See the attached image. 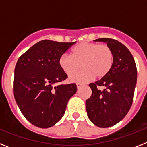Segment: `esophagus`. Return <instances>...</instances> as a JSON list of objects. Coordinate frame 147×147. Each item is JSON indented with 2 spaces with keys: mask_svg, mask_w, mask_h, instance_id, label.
Wrapping results in <instances>:
<instances>
[{
  "mask_svg": "<svg viewBox=\"0 0 147 147\" xmlns=\"http://www.w3.org/2000/svg\"><path fill=\"white\" fill-rule=\"evenodd\" d=\"M81 86H82V84L81 83H76V88H78V89H79V88H81Z\"/></svg>",
  "mask_w": 147,
  "mask_h": 147,
  "instance_id": "esophagus-1",
  "label": "esophagus"
}]
</instances>
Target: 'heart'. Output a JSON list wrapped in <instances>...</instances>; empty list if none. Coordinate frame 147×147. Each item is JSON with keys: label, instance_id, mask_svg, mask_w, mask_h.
Returning a JSON list of instances; mask_svg holds the SVG:
<instances>
[{"label": "heart", "instance_id": "heart-1", "mask_svg": "<svg viewBox=\"0 0 147 147\" xmlns=\"http://www.w3.org/2000/svg\"><path fill=\"white\" fill-rule=\"evenodd\" d=\"M71 55H61L59 65L67 75L72 74L83 65L85 69L70 76V81L75 82H85L94 76L98 79L105 77L114 62L113 52L106 44L82 42L73 48Z\"/></svg>", "mask_w": 147, "mask_h": 147}]
</instances>
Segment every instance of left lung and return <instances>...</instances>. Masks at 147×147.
Wrapping results in <instances>:
<instances>
[{"label": "left lung", "instance_id": "left-lung-1", "mask_svg": "<svg viewBox=\"0 0 147 147\" xmlns=\"http://www.w3.org/2000/svg\"><path fill=\"white\" fill-rule=\"evenodd\" d=\"M95 41H102L110 46L114 62L107 76L89 84L92 95L86 101V110L93 124L106 128L119 123L129 112L133 102L137 68L132 54L124 44L111 38ZM98 86L105 89H98Z\"/></svg>", "mask_w": 147, "mask_h": 147}]
</instances>
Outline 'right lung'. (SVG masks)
Masks as SVG:
<instances>
[{
	"label": "right lung",
	"mask_w": 147,
	"mask_h": 147,
	"mask_svg": "<svg viewBox=\"0 0 147 147\" xmlns=\"http://www.w3.org/2000/svg\"><path fill=\"white\" fill-rule=\"evenodd\" d=\"M76 42L40 41L20 56L15 68L14 96L24 117L40 128H49L64 115L75 83L56 84L67 78L59 65L60 56Z\"/></svg>",
	"instance_id": "1"
}]
</instances>
